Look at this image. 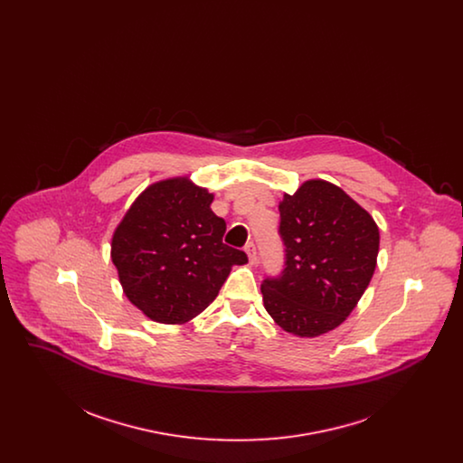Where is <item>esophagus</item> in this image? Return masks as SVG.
Listing matches in <instances>:
<instances>
[{
  "mask_svg": "<svg viewBox=\"0 0 463 463\" xmlns=\"http://www.w3.org/2000/svg\"><path fill=\"white\" fill-rule=\"evenodd\" d=\"M244 251H246V255H248L250 262H251V264H255V262H257V248H255V244H253V242H246Z\"/></svg>",
  "mask_w": 463,
  "mask_h": 463,
  "instance_id": "esophagus-1",
  "label": "esophagus"
}]
</instances>
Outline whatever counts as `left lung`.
I'll use <instances>...</instances> for the list:
<instances>
[{"mask_svg": "<svg viewBox=\"0 0 463 463\" xmlns=\"http://www.w3.org/2000/svg\"><path fill=\"white\" fill-rule=\"evenodd\" d=\"M285 269L265 276V310L288 333L317 336L340 326L370 285L380 234L340 187L308 180L279 203Z\"/></svg>", "mask_w": 463, "mask_h": 463, "instance_id": "1", "label": "left lung"}]
</instances>
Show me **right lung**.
Segmentation results:
<instances>
[{"label": "right lung", "instance_id": "1", "mask_svg": "<svg viewBox=\"0 0 463 463\" xmlns=\"http://www.w3.org/2000/svg\"><path fill=\"white\" fill-rule=\"evenodd\" d=\"M213 194L189 180L170 178L147 187L127 212L110 244L125 295L157 323H185L219 295L242 250L223 244L225 221L210 204Z\"/></svg>", "mask_w": 463, "mask_h": 463}]
</instances>
